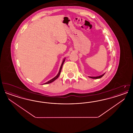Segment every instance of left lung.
I'll return each instance as SVG.
<instances>
[{
	"label": "left lung",
	"mask_w": 133,
	"mask_h": 133,
	"mask_svg": "<svg viewBox=\"0 0 133 133\" xmlns=\"http://www.w3.org/2000/svg\"><path fill=\"white\" fill-rule=\"evenodd\" d=\"M104 74H105V73L104 74L102 75H100V76H97V77H89L91 78H92V79H99V78H101L103 76H104Z\"/></svg>",
	"instance_id": "obj_1"
}]
</instances>
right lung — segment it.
<instances>
[{"mask_svg": "<svg viewBox=\"0 0 133 133\" xmlns=\"http://www.w3.org/2000/svg\"><path fill=\"white\" fill-rule=\"evenodd\" d=\"M64 61H65V59H64L63 61V62H62V64H61V67H60V70H59V73H58V74H57V75L55 76L54 78H53V79H52L50 80H49V81H48V82H47L45 83H44L43 84H49V83H52V82H53L54 81H55L56 79H57V78H58V77H59V75H60V73H61V69H62V66H63V65Z\"/></svg>", "mask_w": 133, "mask_h": 133, "instance_id": "obj_1", "label": "right lung"}]
</instances>
